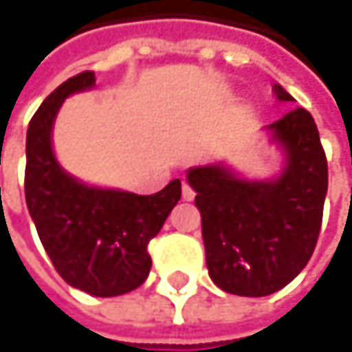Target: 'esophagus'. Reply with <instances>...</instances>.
Listing matches in <instances>:
<instances>
[{
  "label": "esophagus",
  "mask_w": 352,
  "mask_h": 352,
  "mask_svg": "<svg viewBox=\"0 0 352 352\" xmlns=\"http://www.w3.org/2000/svg\"><path fill=\"white\" fill-rule=\"evenodd\" d=\"M181 195H183V199H185V201H191V199L195 197V191H193L187 183H183V187H181Z\"/></svg>",
  "instance_id": "esophagus-1"
}]
</instances>
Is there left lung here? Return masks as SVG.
Returning a JSON list of instances; mask_svg holds the SVG:
<instances>
[{
	"label": "left lung",
	"instance_id": "left-lung-1",
	"mask_svg": "<svg viewBox=\"0 0 352 352\" xmlns=\"http://www.w3.org/2000/svg\"><path fill=\"white\" fill-rule=\"evenodd\" d=\"M279 102L294 98L275 85ZM285 151L271 181H246L224 165L191 167L212 281L234 296L263 298L308 265L322 226L328 163L310 111L296 107L267 126Z\"/></svg>",
	"mask_w": 352,
	"mask_h": 352
}]
</instances>
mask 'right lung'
Listing matches in <instances>:
<instances>
[{
	"label": "right lung",
	"instance_id": "obj_1",
	"mask_svg": "<svg viewBox=\"0 0 352 352\" xmlns=\"http://www.w3.org/2000/svg\"><path fill=\"white\" fill-rule=\"evenodd\" d=\"M94 85L96 73L83 71L36 109L26 136L24 191L40 243L58 275L85 294L113 298L146 281L153 265L146 248L181 199V181L173 179L153 195H136L89 187L60 169L50 142L56 111L71 94Z\"/></svg>",
	"mask_w": 352,
	"mask_h": 352
}]
</instances>
